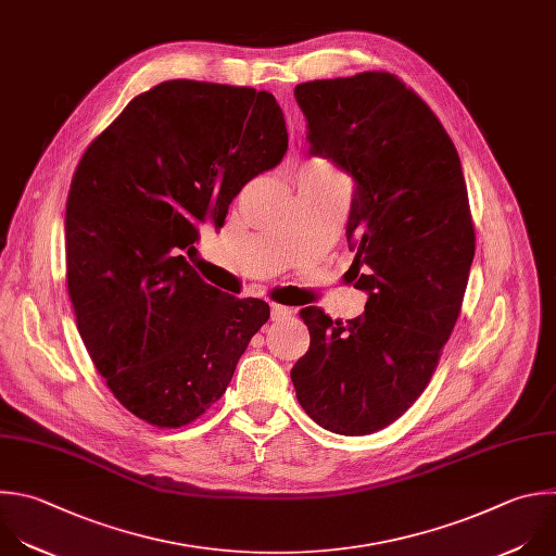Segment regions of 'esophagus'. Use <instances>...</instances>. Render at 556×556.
<instances>
[{
	"label": "esophagus",
	"instance_id": "1",
	"mask_svg": "<svg viewBox=\"0 0 556 556\" xmlns=\"http://www.w3.org/2000/svg\"><path fill=\"white\" fill-rule=\"evenodd\" d=\"M290 314H292V309L286 307V305H277V303L270 305V318H273V320H281V318H286V316H290Z\"/></svg>",
	"mask_w": 556,
	"mask_h": 556
}]
</instances>
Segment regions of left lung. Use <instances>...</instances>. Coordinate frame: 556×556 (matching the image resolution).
I'll use <instances>...</instances> for the list:
<instances>
[{"label": "left lung", "instance_id": "1", "mask_svg": "<svg viewBox=\"0 0 556 556\" xmlns=\"http://www.w3.org/2000/svg\"><path fill=\"white\" fill-rule=\"evenodd\" d=\"M294 98L309 154L353 180L346 275L368 299L346 323L318 307L299 312L309 349L290 378L320 428L362 437L417 402L456 325L476 253L467 185L443 124L397 76L301 83Z\"/></svg>", "mask_w": 556, "mask_h": 556}]
</instances>
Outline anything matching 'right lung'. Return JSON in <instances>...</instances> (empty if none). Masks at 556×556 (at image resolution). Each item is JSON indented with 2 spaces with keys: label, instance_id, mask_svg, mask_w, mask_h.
I'll use <instances>...</instances> for the list:
<instances>
[{
  "label": "right lung",
  "instance_id": "obj_1",
  "mask_svg": "<svg viewBox=\"0 0 556 556\" xmlns=\"http://www.w3.org/2000/svg\"><path fill=\"white\" fill-rule=\"evenodd\" d=\"M286 150L273 93L167 80L83 154L65 212L67 290L98 374L146 424L199 419L268 320L266 301L220 292L185 255Z\"/></svg>",
  "mask_w": 556,
  "mask_h": 556
}]
</instances>
